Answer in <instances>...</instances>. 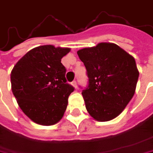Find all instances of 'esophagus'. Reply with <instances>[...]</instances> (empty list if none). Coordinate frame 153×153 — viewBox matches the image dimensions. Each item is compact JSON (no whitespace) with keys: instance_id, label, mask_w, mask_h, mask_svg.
Instances as JSON below:
<instances>
[{"instance_id":"obj_1","label":"esophagus","mask_w":153,"mask_h":153,"mask_svg":"<svg viewBox=\"0 0 153 153\" xmlns=\"http://www.w3.org/2000/svg\"><path fill=\"white\" fill-rule=\"evenodd\" d=\"M72 85L74 86V88H77V82L75 81V80H74V81L72 82Z\"/></svg>"}]
</instances>
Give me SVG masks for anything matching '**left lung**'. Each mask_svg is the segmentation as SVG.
<instances>
[{
    "label": "left lung",
    "instance_id": "1",
    "mask_svg": "<svg viewBox=\"0 0 153 153\" xmlns=\"http://www.w3.org/2000/svg\"><path fill=\"white\" fill-rule=\"evenodd\" d=\"M77 54L88 77L82 95L90 116L98 122L116 118L135 92L139 71L134 58L110 43L85 48Z\"/></svg>",
    "mask_w": 153,
    "mask_h": 153
}]
</instances>
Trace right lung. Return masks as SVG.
Listing matches in <instances>:
<instances>
[{
	"label": "right lung",
	"instance_id": "add662e5",
	"mask_svg": "<svg viewBox=\"0 0 153 153\" xmlns=\"http://www.w3.org/2000/svg\"><path fill=\"white\" fill-rule=\"evenodd\" d=\"M68 48L43 45L27 52L11 72V85L17 103L34 123L50 126L64 115L74 86L67 83L62 58Z\"/></svg>",
	"mask_w": 153,
	"mask_h": 153
}]
</instances>
